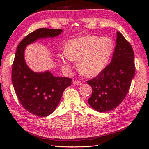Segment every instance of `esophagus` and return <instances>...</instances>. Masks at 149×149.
I'll return each mask as SVG.
<instances>
[{
    "label": "esophagus",
    "instance_id": "obj_1",
    "mask_svg": "<svg viewBox=\"0 0 149 149\" xmlns=\"http://www.w3.org/2000/svg\"><path fill=\"white\" fill-rule=\"evenodd\" d=\"M73 83L74 85H76V86H80V85H81V83L80 81H73Z\"/></svg>",
    "mask_w": 149,
    "mask_h": 149
}]
</instances>
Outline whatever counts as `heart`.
Segmentation results:
<instances>
[{
  "label": "heart",
  "mask_w": 149,
  "mask_h": 149,
  "mask_svg": "<svg viewBox=\"0 0 149 149\" xmlns=\"http://www.w3.org/2000/svg\"><path fill=\"white\" fill-rule=\"evenodd\" d=\"M114 49V43L109 37L81 36L67 43L66 52L59 55L58 61L67 68L71 60H78V68L81 73L93 77L106 68Z\"/></svg>",
  "instance_id": "b5f03b06"
}]
</instances>
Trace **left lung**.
Masks as SVG:
<instances>
[{"label": "left lung", "instance_id": "obj_1", "mask_svg": "<svg viewBox=\"0 0 149 149\" xmlns=\"http://www.w3.org/2000/svg\"><path fill=\"white\" fill-rule=\"evenodd\" d=\"M134 55L130 44L117 31L116 45L110 64L88 81L93 89L88 101L93 109L101 112L110 111L124 100L135 74Z\"/></svg>", "mask_w": 149, "mask_h": 149}]
</instances>
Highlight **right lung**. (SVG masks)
I'll list each match as a JSON object with an SVG mask.
<instances>
[{
  "label": "right lung",
  "mask_w": 149,
  "mask_h": 149,
  "mask_svg": "<svg viewBox=\"0 0 149 149\" xmlns=\"http://www.w3.org/2000/svg\"><path fill=\"white\" fill-rule=\"evenodd\" d=\"M61 29H39L28 35L17 47L12 65V82L22 106L31 114L46 117L56 109L64 90L71 84V79L55 77L49 70L35 72L26 65L25 49L37 41L57 37Z\"/></svg>",
  "instance_id": "add662e5"
}]
</instances>
